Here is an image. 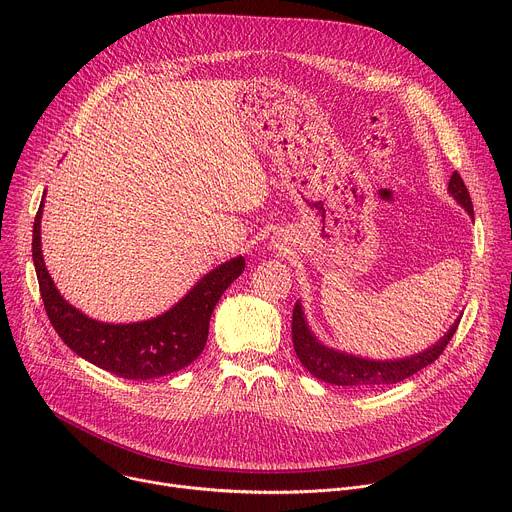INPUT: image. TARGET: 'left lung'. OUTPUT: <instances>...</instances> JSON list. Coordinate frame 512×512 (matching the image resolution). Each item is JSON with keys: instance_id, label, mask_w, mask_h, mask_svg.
<instances>
[{"instance_id": "1", "label": "left lung", "mask_w": 512, "mask_h": 512, "mask_svg": "<svg viewBox=\"0 0 512 512\" xmlns=\"http://www.w3.org/2000/svg\"><path fill=\"white\" fill-rule=\"evenodd\" d=\"M450 192L452 196L468 210V214L474 218L472 198L470 192L458 172L450 178ZM460 320L448 330V334L433 344L431 348L403 360H367L358 358L352 354H342L338 350H332L328 346H322L312 332L308 330V324L302 314V306H294V314H291V340H294V350L300 358V362L314 375L316 379L338 385V387H356V389H375L385 385H395L405 381L407 377L419 373L431 364L435 358L446 350L448 342L452 340Z\"/></svg>"}]
</instances>
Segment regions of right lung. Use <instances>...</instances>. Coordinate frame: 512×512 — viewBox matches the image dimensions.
Wrapping results in <instances>:
<instances>
[{
	"mask_svg": "<svg viewBox=\"0 0 512 512\" xmlns=\"http://www.w3.org/2000/svg\"><path fill=\"white\" fill-rule=\"evenodd\" d=\"M42 204L44 200L34 218L32 259L44 310L62 342L99 369L131 381H150L188 367L206 344L212 310L225 289L245 271V259H231L204 275L186 298L154 320L137 324L95 322L62 300L44 267L40 249Z\"/></svg>",
	"mask_w": 512,
	"mask_h": 512,
	"instance_id": "obj_1",
	"label": "right lung"
}]
</instances>
